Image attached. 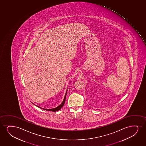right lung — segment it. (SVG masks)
<instances>
[{"instance_id":"add662e5","label":"right lung","mask_w":146,"mask_h":146,"mask_svg":"<svg viewBox=\"0 0 146 146\" xmlns=\"http://www.w3.org/2000/svg\"><path fill=\"white\" fill-rule=\"evenodd\" d=\"M66 95H65V98H64V99L63 100V102L62 103V104H61L60 105H59L58 107H57V108H56L52 109H43V108H41L40 107H38L40 108L41 109H43V110H46V111H59V110H60L63 107V106H64V105L65 104V100H66Z\"/></svg>"}]
</instances>
